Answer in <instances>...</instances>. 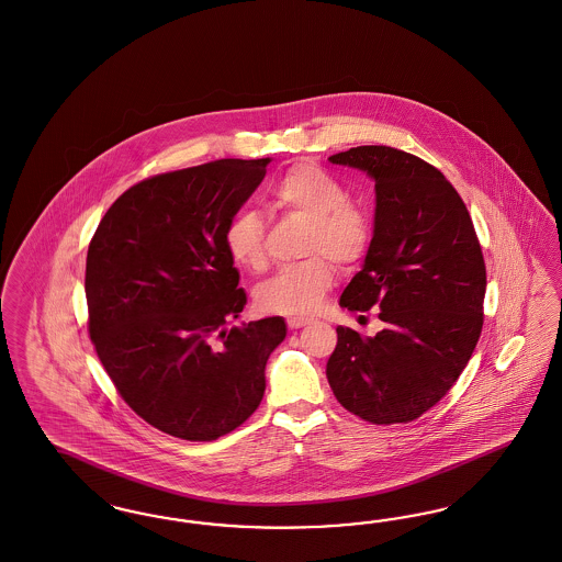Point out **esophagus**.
Instances as JSON below:
<instances>
[{"label":"esophagus","instance_id":"obj_1","mask_svg":"<svg viewBox=\"0 0 562 562\" xmlns=\"http://www.w3.org/2000/svg\"><path fill=\"white\" fill-rule=\"evenodd\" d=\"M286 324H289L291 330H296V328H303V326L312 324V319L310 317H301V315H292V317L286 319Z\"/></svg>","mask_w":562,"mask_h":562}]
</instances>
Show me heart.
Here are the masks:
<instances>
[{
    "label": "heart",
    "instance_id": "b5f03b06",
    "mask_svg": "<svg viewBox=\"0 0 562 562\" xmlns=\"http://www.w3.org/2000/svg\"><path fill=\"white\" fill-rule=\"evenodd\" d=\"M270 201L271 206L312 222L305 243V255L312 257L263 282L257 303L270 314H312L337 278V268L328 257L338 263L358 261L370 240V222L361 209L347 202L345 186L314 162L289 167L271 183ZM224 245L236 266L266 270V227L255 211L243 209L227 220Z\"/></svg>",
    "mask_w": 562,
    "mask_h": 562
}]
</instances>
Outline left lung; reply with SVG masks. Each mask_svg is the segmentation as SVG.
I'll use <instances>...</instances> for the list:
<instances>
[{
	"label": "left lung",
	"instance_id": "obj_1",
	"mask_svg": "<svg viewBox=\"0 0 562 562\" xmlns=\"http://www.w3.org/2000/svg\"><path fill=\"white\" fill-rule=\"evenodd\" d=\"M374 181V229L340 307L379 305L384 328H337L326 376L338 404L372 425L409 423L437 404L471 360L483 328L485 261L467 204L446 176L391 146L328 158Z\"/></svg>",
	"mask_w": 562,
	"mask_h": 562
}]
</instances>
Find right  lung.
I'll use <instances>...</instances> for the list:
<instances>
[{
    "mask_svg": "<svg viewBox=\"0 0 562 562\" xmlns=\"http://www.w3.org/2000/svg\"><path fill=\"white\" fill-rule=\"evenodd\" d=\"M270 160L222 158L139 181L106 211L88 248L98 358L137 416L186 441H213L247 420L286 337L280 315L225 326L247 305L225 224Z\"/></svg>",
    "mask_w": 562,
    "mask_h": 562,
    "instance_id": "obj_1",
    "label": "right lung"
}]
</instances>
